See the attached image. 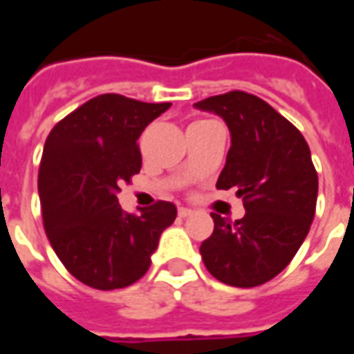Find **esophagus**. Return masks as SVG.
<instances>
[{"instance_id": "34e87169", "label": "esophagus", "mask_w": 354, "mask_h": 354, "mask_svg": "<svg viewBox=\"0 0 354 354\" xmlns=\"http://www.w3.org/2000/svg\"><path fill=\"white\" fill-rule=\"evenodd\" d=\"M192 214H193L192 208H185V207L178 208V216H180V218H189Z\"/></svg>"}]
</instances>
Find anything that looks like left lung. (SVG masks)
Returning <instances> with one entry per match:
<instances>
[{"label": "left lung", "instance_id": "1", "mask_svg": "<svg viewBox=\"0 0 354 354\" xmlns=\"http://www.w3.org/2000/svg\"><path fill=\"white\" fill-rule=\"evenodd\" d=\"M195 108L227 124L231 147L216 187H235L246 210L235 222L212 214L201 256L220 282L260 286L288 266L309 233L319 193L311 151L301 132L254 94L231 91Z\"/></svg>", "mask_w": 354, "mask_h": 354}]
</instances>
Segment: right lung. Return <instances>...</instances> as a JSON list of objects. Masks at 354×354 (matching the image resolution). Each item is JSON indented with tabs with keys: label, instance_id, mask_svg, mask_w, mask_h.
Returning <instances> with one entry per match:
<instances>
[{
	"label": "right lung",
	"instance_id": "add662e5",
	"mask_svg": "<svg viewBox=\"0 0 354 354\" xmlns=\"http://www.w3.org/2000/svg\"><path fill=\"white\" fill-rule=\"evenodd\" d=\"M169 108L100 94L47 136L37 178L43 225L60 261L87 286L115 290L142 279L161 233L176 220L169 201L138 214L117 201L119 184L142 167L140 134Z\"/></svg>",
	"mask_w": 354,
	"mask_h": 354
}]
</instances>
